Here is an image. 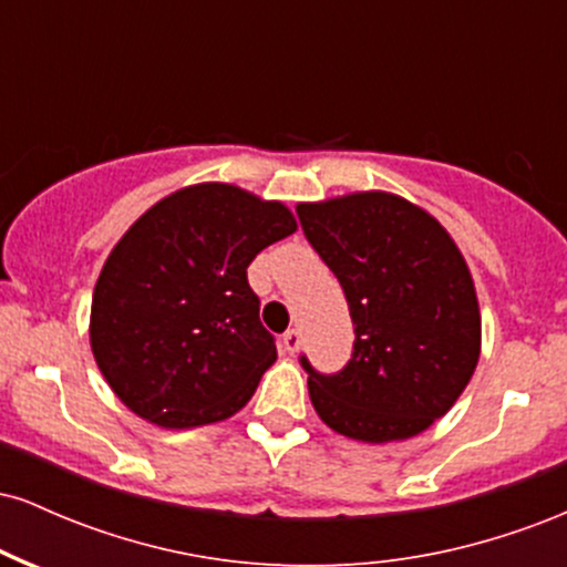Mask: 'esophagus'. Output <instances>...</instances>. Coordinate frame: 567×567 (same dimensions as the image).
Here are the masks:
<instances>
[{
	"instance_id": "1",
	"label": "esophagus",
	"mask_w": 567,
	"mask_h": 567,
	"mask_svg": "<svg viewBox=\"0 0 567 567\" xmlns=\"http://www.w3.org/2000/svg\"><path fill=\"white\" fill-rule=\"evenodd\" d=\"M301 333L298 330H288V333L282 336V349L288 351V354H298L301 351Z\"/></svg>"
}]
</instances>
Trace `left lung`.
<instances>
[{
    "mask_svg": "<svg viewBox=\"0 0 567 567\" xmlns=\"http://www.w3.org/2000/svg\"><path fill=\"white\" fill-rule=\"evenodd\" d=\"M296 210L341 282L357 336L336 375L301 357L317 415L370 445L426 432L472 381L483 341L458 245L424 207L389 192L301 202Z\"/></svg>",
    "mask_w": 567,
    "mask_h": 567,
    "instance_id": "obj_1",
    "label": "left lung"
}]
</instances>
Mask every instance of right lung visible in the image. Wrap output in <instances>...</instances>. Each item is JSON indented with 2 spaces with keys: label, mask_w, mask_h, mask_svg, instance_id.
<instances>
[{
  "label": "right lung",
  "mask_w": 567,
  "mask_h": 567,
  "mask_svg": "<svg viewBox=\"0 0 567 567\" xmlns=\"http://www.w3.org/2000/svg\"><path fill=\"white\" fill-rule=\"evenodd\" d=\"M298 229L282 202L194 184L148 207L109 252L90 306V349L112 392L148 424L231 419L275 365L247 266Z\"/></svg>",
  "instance_id": "obj_1"
}]
</instances>
